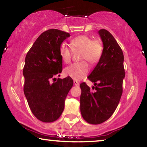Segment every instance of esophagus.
I'll return each instance as SVG.
<instances>
[{
  "mask_svg": "<svg viewBox=\"0 0 147 147\" xmlns=\"http://www.w3.org/2000/svg\"><path fill=\"white\" fill-rule=\"evenodd\" d=\"M73 83H74V85H76V86L79 85V82H78L77 81H76V80H74V81H73Z\"/></svg>",
  "mask_w": 147,
  "mask_h": 147,
  "instance_id": "esophagus-1",
  "label": "esophagus"
}]
</instances>
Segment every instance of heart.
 Returning a JSON list of instances; mask_svg holds the SVG:
<instances>
[{
	"label": "heart",
	"mask_w": 147,
	"mask_h": 147,
	"mask_svg": "<svg viewBox=\"0 0 147 147\" xmlns=\"http://www.w3.org/2000/svg\"><path fill=\"white\" fill-rule=\"evenodd\" d=\"M73 50H81L80 59L87 60L90 63L98 61L103 52V46L100 41L93 40L87 36H79L70 41ZM60 58L64 63L68 64L71 60L72 50L67 44L62 43L59 48ZM89 71V65L83 61L72 64L64 69V74L74 80H81L87 75Z\"/></svg>",
	"instance_id": "b5f03b06"
}]
</instances>
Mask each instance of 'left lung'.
Segmentation results:
<instances>
[{"label":"left lung","instance_id":"obj_1","mask_svg":"<svg viewBox=\"0 0 147 147\" xmlns=\"http://www.w3.org/2000/svg\"><path fill=\"white\" fill-rule=\"evenodd\" d=\"M98 33L103 42V52L88 77L95 87L91 89L85 83L80 85L81 115L91 124H101L112 116L122 96L125 77L122 49L106 29H100Z\"/></svg>","mask_w":147,"mask_h":147}]
</instances>
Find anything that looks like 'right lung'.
<instances>
[{
	"label": "right lung",
	"instance_id": "1",
	"mask_svg": "<svg viewBox=\"0 0 147 147\" xmlns=\"http://www.w3.org/2000/svg\"><path fill=\"white\" fill-rule=\"evenodd\" d=\"M70 36L65 31L48 29L38 37L25 57L23 91L31 112L43 122H52L60 118L73 85L70 77L54 78L62 70L60 46ZM52 79L55 80L53 83Z\"/></svg>",
	"mask_w": 147,
	"mask_h": 147
}]
</instances>
